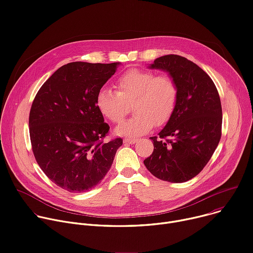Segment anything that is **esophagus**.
<instances>
[{
  "label": "esophagus",
  "mask_w": 253,
  "mask_h": 253,
  "mask_svg": "<svg viewBox=\"0 0 253 253\" xmlns=\"http://www.w3.org/2000/svg\"><path fill=\"white\" fill-rule=\"evenodd\" d=\"M136 142L135 138H125L124 139V143L125 144H134Z\"/></svg>",
  "instance_id": "1"
}]
</instances>
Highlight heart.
I'll return each instance as SVG.
<instances>
[{
	"label": "heart",
	"mask_w": 253,
	"mask_h": 253,
	"mask_svg": "<svg viewBox=\"0 0 253 253\" xmlns=\"http://www.w3.org/2000/svg\"><path fill=\"white\" fill-rule=\"evenodd\" d=\"M117 91L103 87L96 98L98 110L111 122H120L132 104L134 116L120 123L115 133L138 137L154 126L163 125L172 115L178 90L174 80L168 75L155 76L150 71L130 70L115 84Z\"/></svg>",
	"instance_id": "b5f03b06"
}]
</instances>
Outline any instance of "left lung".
Returning a JSON list of instances; mask_svg holds the SVG:
<instances>
[{
    "instance_id": "8db88e82",
    "label": "left lung",
    "mask_w": 253,
    "mask_h": 253,
    "mask_svg": "<svg viewBox=\"0 0 253 253\" xmlns=\"http://www.w3.org/2000/svg\"><path fill=\"white\" fill-rule=\"evenodd\" d=\"M171 77L178 90L175 109L158 137H150L152 154L144 159L157 178L185 182L208 164L221 138L222 107L218 90L200 66L175 54L148 65Z\"/></svg>"
}]
</instances>
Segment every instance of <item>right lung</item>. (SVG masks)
Here are the masks:
<instances>
[{"mask_svg": "<svg viewBox=\"0 0 253 253\" xmlns=\"http://www.w3.org/2000/svg\"><path fill=\"white\" fill-rule=\"evenodd\" d=\"M120 62L76 61L62 65L38 90L29 115L37 164L55 185L84 193L109 171L121 138L101 141L110 127L98 110V91Z\"/></svg>", "mask_w": 253, "mask_h": 253, "instance_id": "add662e5", "label": "right lung"}]
</instances>
